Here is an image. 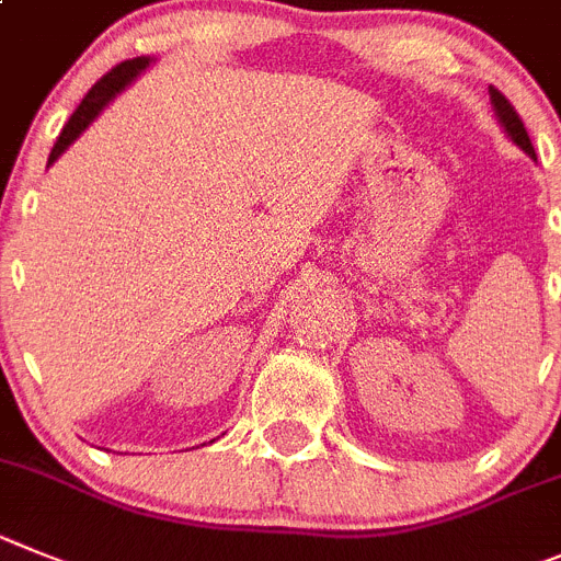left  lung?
I'll return each mask as SVG.
<instances>
[{"label": "left lung", "instance_id": "1", "mask_svg": "<svg viewBox=\"0 0 561 561\" xmlns=\"http://www.w3.org/2000/svg\"><path fill=\"white\" fill-rule=\"evenodd\" d=\"M489 100H492V108H494V117H497V123H501L503 134L512 139L514 145H517L519 150L526 156H531L534 161H537V153H534V145L531 139H528V130L526 125H523V119L517 117V111H514V105L508 103L506 98H503L494 85H489Z\"/></svg>", "mask_w": 561, "mask_h": 561}]
</instances>
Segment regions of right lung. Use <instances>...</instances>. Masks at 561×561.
Here are the masks:
<instances>
[{"label": "right lung", "instance_id": "1", "mask_svg": "<svg viewBox=\"0 0 561 561\" xmlns=\"http://www.w3.org/2000/svg\"><path fill=\"white\" fill-rule=\"evenodd\" d=\"M150 64H153V58H150V55H142V58H134V60H125V64H119V67L111 69L105 78H100L98 83L89 89V94L83 98V103L75 108V114L69 117V123L64 125V130H60L58 142H55L53 153H49L47 168H53L55 161L67 153L69 145H75V139H78V136L83 134V130L89 128V125H92L94 119L100 117V114H103L105 105L117 98L119 92H125V89H128V85L134 83V80L139 78V75H142L145 69L150 67ZM211 442H215V438H211Z\"/></svg>", "mask_w": 561, "mask_h": 561}]
</instances>
